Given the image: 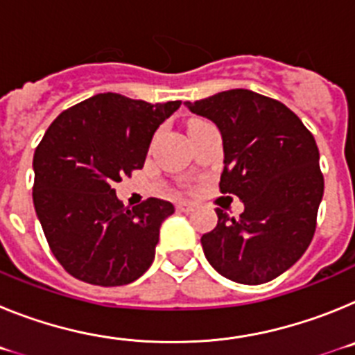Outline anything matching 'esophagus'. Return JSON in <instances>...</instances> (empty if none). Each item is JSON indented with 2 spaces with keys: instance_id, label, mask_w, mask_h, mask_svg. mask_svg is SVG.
I'll list each match as a JSON object with an SVG mask.
<instances>
[{
  "instance_id": "1",
  "label": "esophagus",
  "mask_w": 355,
  "mask_h": 355,
  "mask_svg": "<svg viewBox=\"0 0 355 355\" xmlns=\"http://www.w3.org/2000/svg\"><path fill=\"white\" fill-rule=\"evenodd\" d=\"M175 208H178V211L188 213V211H192L196 206H193L192 202H188V200H181V202H178V206H175Z\"/></svg>"
}]
</instances>
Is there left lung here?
Here are the masks:
<instances>
[{
	"label": "left lung",
	"mask_w": 355,
	"mask_h": 355,
	"mask_svg": "<svg viewBox=\"0 0 355 355\" xmlns=\"http://www.w3.org/2000/svg\"><path fill=\"white\" fill-rule=\"evenodd\" d=\"M184 106L218 128L220 192L243 202L240 218L216 208L215 229L200 236L206 259L234 283H268L299 261L315 234L324 197L315 139L283 103L252 90H225Z\"/></svg>",
	"instance_id": "1"
}]
</instances>
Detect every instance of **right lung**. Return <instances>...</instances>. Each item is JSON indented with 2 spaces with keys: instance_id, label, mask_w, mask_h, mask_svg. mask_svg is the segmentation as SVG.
Masks as SVG:
<instances>
[{
  "instance_id": "add662e5",
  "label": "right lung",
  "mask_w": 355,
  "mask_h": 355,
  "mask_svg": "<svg viewBox=\"0 0 355 355\" xmlns=\"http://www.w3.org/2000/svg\"><path fill=\"white\" fill-rule=\"evenodd\" d=\"M180 106L97 94L44 133L33 155V205L51 252L72 277L122 286L150 266L174 206L150 197L124 208L114 184L144 167L153 135Z\"/></svg>"
}]
</instances>
